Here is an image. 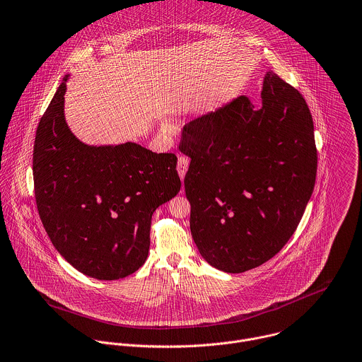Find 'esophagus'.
Wrapping results in <instances>:
<instances>
[{
    "instance_id": "34e87169",
    "label": "esophagus",
    "mask_w": 362,
    "mask_h": 362,
    "mask_svg": "<svg viewBox=\"0 0 362 362\" xmlns=\"http://www.w3.org/2000/svg\"><path fill=\"white\" fill-rule=\"evenodd\" d=\"M177 172H179V176H180V179H183L185 177V175H186V172H187V168H189V159L186 158V156H179V159H177Z\"/></svg>"
}]
</instances>
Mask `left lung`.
Here are the masks:
<instances>
[{"mask_svg": "<svg viewBox=\"0 0 362 362\" xmlns=\"http://www.w3.org/2000/svg\"><path fill=\"white\" fill-rule=\"evenodd\" d=\"M179 148L192 159L185 192L202 257L228 274L275 257L316 183L315 127L303 95L268 71L261 108L241 95L193 119Z\"/></svg>", "mask_w": 362, "mask_h": 362, "instance_id": "1", "label": "left lung"}]
</instances>
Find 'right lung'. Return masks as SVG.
I'll list each match as a JSON object with an SVG mask.
<instances>
[{"instance_id": "right-lung-1", "label": "right lung", "mask_w": 362, "mask_h": 362, "mask_svg": "<svg viewBox=\"0 0 362 362\" xmlns=\"http://www.w3.org/2000/svg\"><path fill=\"white\" fill-rule=\"evenodd\" d=\"M66 80L36 129V207L53 247L73 268L115 281L146 261L152 214L180 190L177 158L134 142H80L64 119Z\"/></svg>"}]
</instances>
